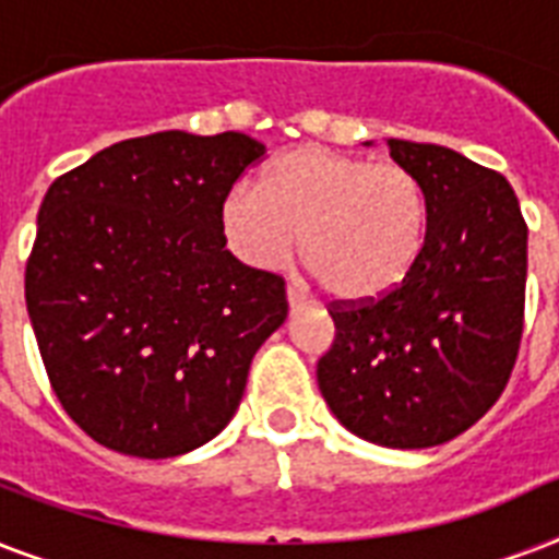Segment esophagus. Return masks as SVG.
I'll use <instances>...</instances> for the list:
<instances>
[{"label": "esophagus", "instance_id": "34e87169", "mask_svg": "<svg viewBox=\"0 0 559 559\" xmlns=\"http://www.w3.org/2000/svg\"><path fill=\"white\" fill-rule=\"evenodd\" d=\"M287 301H289V310H293V313H298L301 307H307V301L301 296H298V289L293 287V284H289V287H287Z\"/></svg>", "mask_w": 559, "mask_h": 559}]
</instances>
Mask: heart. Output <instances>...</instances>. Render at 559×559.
I'll list each match as a JSON object with an SVG mask.
<instances>
[{
	"label": "heart",
	"instance_id": "b5f03b06",
	"mask_svg": "<svg viewBox=\"0 0 559 559\" xmlns=\"http://www.w3.org/2000/svg\"><path fill=\"white\" fill-rule=\"evenodd\" d=\"M223 228L249 266L298 254L331 296H385L415 266L426 237V191L397 162L307 144L284 153L263 188L240 182L223 202Z\"/></svg>",
	"mask_w": 559,
	"mask_h": 559
}]
</instances>
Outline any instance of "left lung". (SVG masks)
I'll list each match as a JSON object with an SVG mask.
<instances>
[{"label":"left lung","instance_id":"1","mask_svg":"<svg viewBox=\"0 0 559 559\" xmlns=\"http://www.w3.org/2000/svg\"><path fill=\"white\" fill-rule=\"evenodd\" d=\"M426 191L415 266L385 296L331 301L316 366L331 412L380 447L424 450L476 424L520 357L528 226L511 182L441 144L389 139Z\"/></svg>","mask_w":559,"mask_h":559}]
</instances>
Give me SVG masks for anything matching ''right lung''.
<instances>
[{
    "label": "right lung",
    "mask_w": 559,
    "mask_h": 559,
    "mask_svg": "<svg viewBox=\"0 0 559 559\" xmlns=\"http://www.w3.org/2000/svg\"><path fill=\"white\" fill-rule=\"evenodd\" d=\"M263 153L243 133L165 130L48 188L25 305L51 391L100 447L174 459L240 406L254 350L287 319L284 278L237 261L223 231Z\"/></svg>",
    "instance_id": "right-lung-1"
}]
</instances>
